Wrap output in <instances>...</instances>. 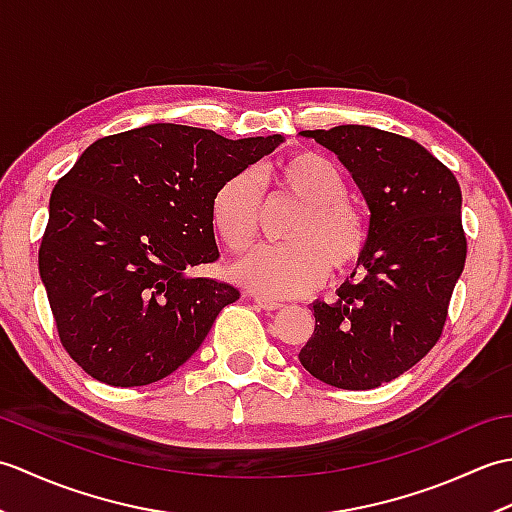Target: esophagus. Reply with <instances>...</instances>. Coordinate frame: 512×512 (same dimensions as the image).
Returning <instances> with one entry per match:
<instances>
[{
    "label": "esophagus",
    "instance_id": "obj_1",
    "mask_svg": "<svg viewBox=\"0 0 512 512\" xmlns=\"http://www.w3.org/2000/svg\"><path fill=\"white\" fill-rule=\"evenodd\" d=\"M253 299H255V303H257L259 308H262V310H268V312H270V310H279V308H284V306H281L279 301L270 299V297H264V295H255Z\"/></svg>",
    "mask_w": 512,
    "mask_h": 512
}]
</instances>
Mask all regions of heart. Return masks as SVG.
I'll return each mask as SVG.
<instances>
[{"mask_svg":"<svg viewBox=\"0 0 512 512\" xmlns=\"http://www.w3.org/2000/svg\"><path fill=\"white\" fill-rule=\"evenodd\" d=\"M266 204L295 202L281 239L259 248L233 270L237 281L266 297H299L361 266L372 242V222L361 202L347 195L343 169L312 149L292 151L255 178L237 171L211 195V224L233 255L255 246Z\"/></svg>","mask_w":512,"mask_h":512,"instance_id":"b5f03b06","label":"heart"}]
</instances>
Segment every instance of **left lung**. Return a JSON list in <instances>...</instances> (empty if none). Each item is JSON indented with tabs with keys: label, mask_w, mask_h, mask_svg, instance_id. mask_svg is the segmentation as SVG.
Here are the masks:
<instances>
[{
	"label": "left lung",
	"mask_w": 512,
	"mask_h": 512,
	"mask_svg": "<svg viewBox=\"0 0 512 512\" xmlns=\"http://www.w3.org/2000/svg\"><path fill=\"white\" fill-rule=\"evenodd\" d=\"M334 151L372 211L361 270L317 301L299 361L321 383L374 389L405 374L442 336L466 262L462 191L416 140L367 125L308 129Z\"/></svg>",
	"instance_id": "obj_1"
}]
</instances>
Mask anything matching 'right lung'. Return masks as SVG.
<instances>
[{"instance_id": "obj_1", "label": "right lung", "mask_w": 512, "mask_h": 512, "mask_svg": "<svg viewBox=\"0 0 512 512\" xmlns=\"http://www.w3.org/2000/svg\"><path fill=\"white\" fill-rule=\"evenodd\" d=\"M281 140L154 123L99 138L59 178L39 275L63 350L85 374L143 387L189 361L239 299L235 286L191 275L220 257L211 195Z\"/></svg>"}]
</instances>
